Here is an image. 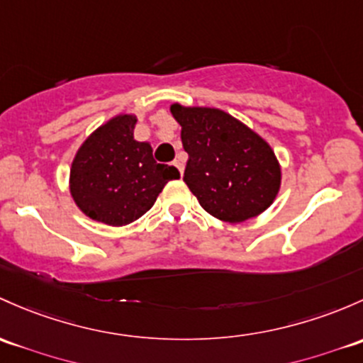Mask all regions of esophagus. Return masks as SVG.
<instances>
[{
    "label": "esophagus",
    "instance_id": "obj_1",
    "mask_svg": "<svg viewBox=\"0 0 363 363\" xmlns=\"http://www.w3.org/2000/svg\"><path fill=\"white\" fill-rule=\"evenodd\" d=\"M174 165H175V167H177V170H179V172H181V174H182V172H184V162H182V160H181V158L174 160Z\"/></svg>",
    "mask_w": 363,
    "mask_h": 363
}]
</instances>
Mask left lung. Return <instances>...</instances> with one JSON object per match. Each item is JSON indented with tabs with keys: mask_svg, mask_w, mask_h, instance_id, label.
Masks as SVG:
<instances>
[{
	"mask_svg": "<svg viewBox=\"0 0 363 363\" xmlns=\"http://www.w3.org/2000/svg\"><path fill=\"white\" fill-rule=\"evenodd\" d=\"M170 111L189 155L184 182L205 211L226 223H242L273 203L280 167L257 133L219 109L174 104Z\"/></svg>",
	"mask_w": 363,
	"mask_h": 363,
	"instance_id": "obj_1",
	"label": "left lung"
}]
</instances>
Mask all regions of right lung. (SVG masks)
<instances>
[{"label":"right lung","instance_id":"obj_1","mask_svg":"<svg viewBox=\"0 0 363 363\" xmlns=\"http://www.w3.org/2000/svg\"><path fill=\"white\" fill-rule=\"evenodd\" d=\"M135 116L121 114L83 143L71 167V194L90 219L125 226L143 217L172 179L175 167L156 163L147 143L133 139Z\"/></svg>","mask_w":363,"mask_h":363}]
</instances>
